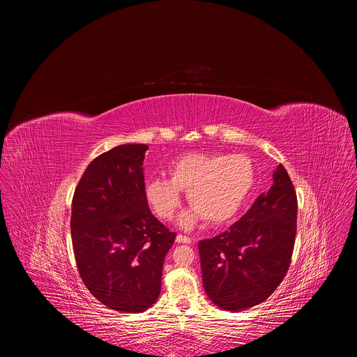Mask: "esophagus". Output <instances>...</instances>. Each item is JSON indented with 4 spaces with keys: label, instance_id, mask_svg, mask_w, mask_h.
I'll return each instance as SVG.
<instances>
[{
    "label": "esophagus",
    "instance_id": "1",
    "mask_svg": "<svg viewBox=\"0 0 357 357\" xmlns=\"http://www.w3.org/2000/svg\"><path fill=\"white\" fill-rule=\"evenodd\" d=\"M176 243L190 244V243H192V238H190V237H188V236H183V234H178V236H176Z\"/></svg>",
    "mask_w": 357,
    "mask_h": 357
}]
</instances>
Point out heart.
Masks as SVG:
<instances>
[{
	"label": "heart",
	"instance_id": "obj_1",
	"mask_svg": "<svg viewBox=\"0 0 357 357\" xmlns=\"http://www.w3.org/2000/svg\"><path fill=\"white\" fill-rule=\"evenodd\" d=\"M252 185V164L244 155L188 154L171 165L169 179H149L144 193L151 211L169 220L181 205V190H188L193 208L181 216L179 225L192 229L200 218L212 225L229 222L244 205Z\"/></svg>",
	"mask_w": 357,
	"mask_h": 357
}]
</instances>
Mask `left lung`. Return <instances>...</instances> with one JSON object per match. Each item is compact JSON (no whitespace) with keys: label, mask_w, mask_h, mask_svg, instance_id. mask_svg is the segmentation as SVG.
<instances>
[{"label":"left lung","mask_w":357,"mask_h":357,"mask_svg":"<svg viewBox=\"0 0 357 357\" xmlns=\"http://www.w3.org/2000/svg\"><path fill=\"white\" fill-rule=\"evenodd\" d=\"M298 202L280 164L273 185L225 233L199 241L203 287L226 311H244L266 301L282 282L296 234Z\"/></svg>","instance_id":"left-lung-1"}]
</instances>
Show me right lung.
Segmentation results:
<instances>
[{"instance_id":"add662e5","label":"right lung","mask_w":357,"mask_h":357,"mask_svg":"<svg viewBox=\"0 0 357 357\" xmlns=\"http://www.w3.org/2000/svg\"><path fill=\"white\" fill-rule=\"evenodd\" d=\"M145 144L119 145L94 158L72 200V244L80 278L107 308L138 314L155 303L176 233L145 200Z\"/></svg>"}]
</instances>
